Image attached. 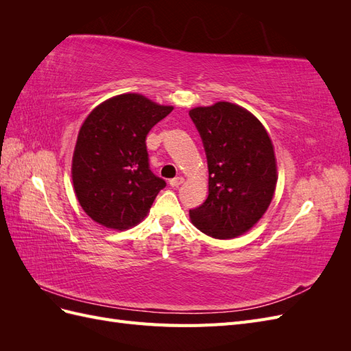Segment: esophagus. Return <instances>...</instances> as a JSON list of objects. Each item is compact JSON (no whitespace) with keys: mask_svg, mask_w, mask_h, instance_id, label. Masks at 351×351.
I'll return each mask as SVG.
<instances>
[{"mask_svg":"<svg viewBox=\"0 0 351 351\" xmlns=\"http://www.w3.org/2000/svg\"><path fill=\"white\" fill-rule=\"evenodd\" d=\"M183 182H184L183 177H174V178L169 180V186H171V187H178L180 184H183Z\"/></svg>","mask_w":351,"mask_h":351,"instance_id":"1","label":"esophagus"}]
</instances>
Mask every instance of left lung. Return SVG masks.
Instances as JSON below:
<instances>
[{
  "label": "left lung",
  "instance_id": "1",
  "mask_svg": "<svg viewBox=\"0 0 351 351\" xmlns=\"http://www.w3.org/2000/svg\"><path fill=\"white\" fill-rule=\"evenodd\" d=\"M205 147L209 195L190 209V219L206 236L237 237L268 209L277 186L274 146L256 117L231 102L190 110Z\"/></svg>",
  "mask_w": 351,
  "mask_h": 351
}]
</instances>
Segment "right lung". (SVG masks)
<instances>
[{"label":"right lung","mask_w":351,"mask_h":351,"mask_svg":"<svg viewBox=\"0 0 351 351\" xmlns=\"http://www.w3.org/2000/svg\"><path fill=\"white\" fill-rule=\"evenodd\" d=\"M171 111L124 93L98 105L82 124L71 177L80 206L98 224L114 230L139 224L167 186L151 171L146 136Z\"/></svg>","instance_id":"add662e5"}]
</instances>
